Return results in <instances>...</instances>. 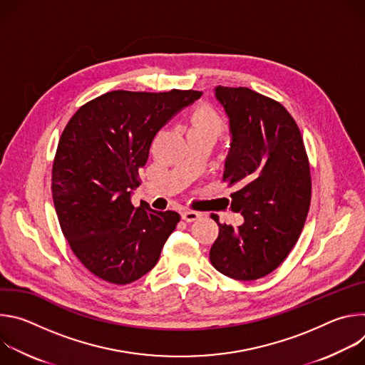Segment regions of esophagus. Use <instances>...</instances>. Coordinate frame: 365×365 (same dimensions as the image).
Returning a JSON list of instances; mask_svg holds the SVG:
<instances>
[{"instance_id": "obj_1", "label": "esophagus", "mask_w": 365, "mask_h": 365, "mask_svg": "<svg viewBox=\"0 0 365 365\" xmlns=\"http://www.w3.org/2000/svg\"><path fill=\"white\" fill-rule=\"evenodd\" d=\"M199 218H200L199 212H195V211H183L182 212V220L186 222H193V221H197Z\"/></svg>"}]
</instances>
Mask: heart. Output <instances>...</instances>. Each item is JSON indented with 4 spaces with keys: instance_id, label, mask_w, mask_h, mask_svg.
Masks as SVG:
<instances>
[{
    "instance_id": "1",
    "label": "heart",
    "mask_w": 365,
    "mask_h": 365,
    "mask_svg": "<svg viewBox=\"0 0 365 365\" xmlns=\"http://www.w3.org/2000/svg\"><path fill=\"white\" fill-rule=\"evenodd\" d=\"M189 134H207L215 140L224 133V121L211 107H197L187 118Z\"/></svg>"
}]
</instances>
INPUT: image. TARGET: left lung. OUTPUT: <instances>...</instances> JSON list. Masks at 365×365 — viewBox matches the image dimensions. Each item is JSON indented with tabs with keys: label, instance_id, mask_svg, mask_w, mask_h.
Listing matches in <instances>:
<instances>
[{
	"label": "left lung",
	"instance_id": "obj_1",
	"mask_svg": "<svg viewBox=\"0 0 365 365\" xmlns=\"http://www.w3.org/2000/svg\"><path fill=\"white\" fill-rule=\"evenodd\" d=\"M232 134L224 182L235 186L231 210L244 224H220L210 251L212 266L235 280L274 272L303 230L312 193L310 166L300 130L280 102L248 88L218 86Z\"/></svg>",
	"mask_w": 365,
	"mask_h": 365
}]
</instances>
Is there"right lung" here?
Wrapping results in <instances>:
<instances>
[{"label": "right lung", "instance_id": "1", "mask_svg": "<svg viewBox=\"0 0 365 365\" xmlns=\"http://www.w3.org/2000/svg\"><path fill=\"white\" fill-rule=\"evenodd\" d=\"M199 91H111L82 106L65 127L51 195L65 238L96 277L128 284L158 264L180 215L131 203L158 131Z\"/></svg>", "mask_w": 365, "mask_h": 365}]
</instances>
